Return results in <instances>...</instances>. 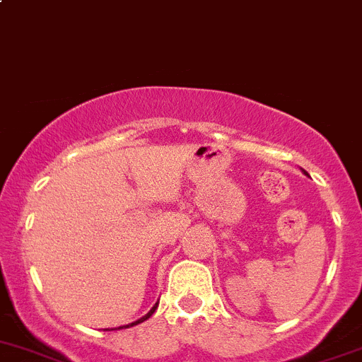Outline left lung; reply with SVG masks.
<instances>
[{"mask_svg":"<svg viewBox=\"0 0 362 362\" xmlns=\"http://www.w3.org/2000/svg\"><path fill=\"white\" fill-rule=\"evenodd\" d=\"M303 173H305V175H308V173H306V171H305V170H303Z\"/></svg>","mask_w":362,"mask_h":362,"instance_id":"8db88e82","label":"left lung"}]
</instances>
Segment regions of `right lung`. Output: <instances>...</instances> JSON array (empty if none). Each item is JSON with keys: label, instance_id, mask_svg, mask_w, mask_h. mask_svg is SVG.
<instances>
[{"label": "right lung", "instance_id": "right-lung-1", "mask_svg": "<svg viewBox=\"0 0 362 362\" xmlns=\"http://www.w3.org/2000/svg\"><path fill=\"white\" fill-rule=\"evenodd\" d=\"M158 305H159V303H156V305L154 306H152V308H151V312H148L147 313V315H144V317H141V319H138L136 320V322H131V324H127V326H122V327H119V329H126V327H131V326H136V324H140V322H144V320H147L148 319V317H151L152 315V313H154L156 312V308H158ZM108 331V329H107Z\"/></svg>", "mask_w": 362, "mask_h": 362}]
</instances>
